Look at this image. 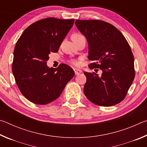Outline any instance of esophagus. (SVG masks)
Instances as JSON below:
<instances>
[{
    "instance_id": "esophagus-1",
    "label": "esophagus",
    "mask_w": 147,
    "mask_h": 147,
    "mask_svg": "<svg viewBox=\"0 0 147 147\" xmlns=\"http://www.w3.org/2000/svg\"><path fill=\"white\" fill-rule=\"evenodd\" d=\"M74 73H75L76 75H78V74L82 73V71L80 70V69H74Z\"/></svg>"
}]
</instances>
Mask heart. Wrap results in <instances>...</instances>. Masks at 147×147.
Here are the masks:
<instances>
[{
	"instance_id": "obj_1",
	"label": "heart",
	"mask_w": 147,
	"mask_h": 147,
	"mask_svg": "<svg viewBox=\"0 0 147 147\" xmlns=\"http://www.w3.org/2000/svg\"><path fill=\"white\" fill-rule=\"evenodd\" d=\"M82 36H83L82 34H74L72 37H73V38H80V37H82ZM70 62L72 64L74 65H78V62L76 60H75V59H71Z\"/></svg>"
}]
</instances>
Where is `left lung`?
<instances>
[{
    "mask_svg": "<svg viewBox=\"0 0 147 147\" xmlns=\"http://www.w3.org/2000/svg\"><path fill=\"white\" fill-rule=\"evenodd\" d=\"M75 24L88 42V58L93 61L89 67L102 71L99 76L84 72L87 78L84 88L86 96L100 106L121 102L135 77L134 55L128 41L117 28L106 22L76 20Z\"/></svg>",
    "mask_w": 147,
    "mask_h": 147,
    "instance_id": "1",
    "label": "left lung"
}]
</instances>
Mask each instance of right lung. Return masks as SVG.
I'll list each match as a JSON object with an SVG mask.
<instances>
[{
	"mask_svg": "<svg viewBox=\"0 0 147 147\" xmlns=\"http://www.w3.org/2000/svg\"><path fill=\"white\" fill-rule=\"evenodd\" d=\"M74 21L53 17L39 20L26 28L17 41L12 72L21 93L32 102L43 105L56 100L74 76L66 64L57 68L47 65L49 54L58 51Z\"/></svg>",
	"mask_w": 147,
	"mask_h": 147,
	"instance_id": "add662e5",
	"label": "right lung"
}]
</instances>
